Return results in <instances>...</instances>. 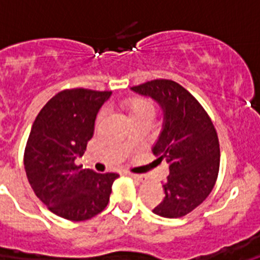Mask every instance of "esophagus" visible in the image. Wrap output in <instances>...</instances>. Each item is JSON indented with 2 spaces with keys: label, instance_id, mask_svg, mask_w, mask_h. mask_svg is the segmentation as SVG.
<instances>
[{
  "label": "esophagus",
  "instance_id": "1",
  "mask_svg": "<svg viewBox=\"0 0 260 260\" xmlns=\"http://www.w3.org/2000/svg\"><path fill=\"white\" fill-rule=\"evenodd\" d=\"M128 176L132 177L133 180H135L137 182H142V181L146 180V177L143 174H135V173H128Z\"/></svg>",
  "mask_w": 260,
  "mask_h": 260
}]
</instances>
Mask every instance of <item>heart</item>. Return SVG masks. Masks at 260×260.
<instances>
[{"mask_svg":"<svg viewBox=\"0 0 260 260\" xmlns=\"http://www.w3.org/2000/svg\"><path fill=\"white\" fill-rule=\"evenodd\" d=\"M121 107L125 110L130 121L139 118H150L155 116L156 108L155 104L151 102L150 99L142 98V96H130L122 100ZM103 118V114L98 116V122H100ZM127 144V143H126Z\"/></svg>","mask_w":260,"mask_h":260,"instance_id":"heart-1","label":"heart"}]
</instances>
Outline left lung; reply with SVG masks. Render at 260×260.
<instances>
[{"label":"left lung","mask_w":260,"mask_h":260,"mask_svg":"<svg viewBox=\"0 0 260 260\" xmlns=\"http://www.w3.org/2000/svg\"><path fill=\"white\" fill-rule=\"evenodd\" d=\"M132 89L151 96L164 110V127L152 152L158 160L167 158L169 176L162 183L164 198L152 211L168 219L182 217L206 201L217 180L216 128L201 103L174 80H150Z\"/></svg>","instance_id":"left-lung-1"}]
</instances>
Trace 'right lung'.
<instances>
[{
	"label": "right lung",
	"mask_w": 260,
	"mask_h": 260,
	"mask_svg": "<svg viewBox=\"0 0 260 260\" xmlns=\"http://www.w3.org/2000/svg\"><path fill=\"white\" fill-rule=\"evenodd\" d=\"M110 91L63 89L39 112L24 150V169L36 197L48 210L84 221L107 207L116 173L82 169L75 158L92 138L99 109Z\"/></svg>",
	"instance_id": "obj_1"
}]
</instances>
